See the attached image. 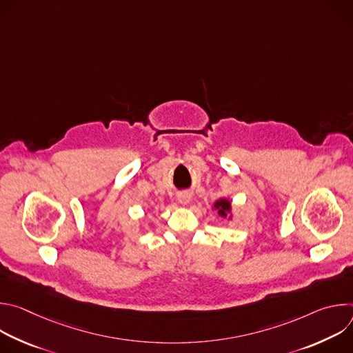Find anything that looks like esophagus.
Returning <instances> with one entry per match:
<instances>
[{"label": "esophagus", "instance_id": "34e87169", "mask_svg": "<svg viewBox=\"0 0 353 353\" xmlns=\"http://www.w3.org/2000/svg\"><path fill=\"white\" fill-rule=\"evenodd\" d=\"M177 199H179V203H180V204L185 205V204H188V203H190L191 194H190V192H180V194H179V196H177Z\"/></svg>", "mask_w": 353, "mask_h": 353}]
</instances>
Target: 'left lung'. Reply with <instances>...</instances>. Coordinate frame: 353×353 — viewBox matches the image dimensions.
<instances>
[{
  "label": "left lung",
  "instance_id": "obj_1",
  "mask_svg": "<svg viewBox=\"0 0 353 353\" xmlns=\"http://www.w3.org/2000/svg\"><path fill=\"white\" fill-rule=\"evenodd\" d=\"M214 207L218 210V214L221 216H226V214L230 212V203L228 199H219L218 203H215Z\"/></svg>",
  "mask_w": 353,
  "mask_h": 353
}]
</instances>
